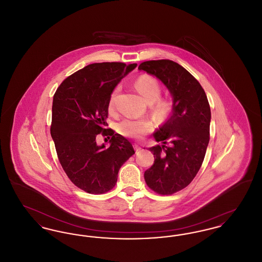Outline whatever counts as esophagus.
<instances>
[{"label":"esophagus","mask_w":262,"mask_h":262,"mask_svg":"<svg viewBox=\"0 0 262 262\" xmlns=\"http://www.w3.org/2000/svg\"><path fill=\"white\" fill-rule=\"evenodd\" d=\"M135 149H136V151H140V149H141V147H140V146H138V145H137V144H136V145H135Z\"/></svg>","instance_id":"1"}]
</instances>
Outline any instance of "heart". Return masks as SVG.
<instances>
[{
  "mask_svg": "<svg viewBox=\"0 0 262 262\" xmlns=\"http://www.w3.org/2000/svg\"><path fill=\"white\" fill-rule=\"evenodd\" d=\"M135 86L137 88L138 93L147 103H153L152 110L156 116L163 117L169 112L171 108V103L168 100L158 99L161 94V86L154 77L147 75H140L136 80ZM118 90L119 88H116L113 91L111 97L109 99L108 107L110 111L114 109V102ZM152 128L153 123L148 119L126 118L121 121L117 125V129L121 135L133 138H139L151 132Z\"/></svg>",
  "mask_w": 262,
  "mask_h": 262,
  "instance_id": "1",
  "label": "heart"
}]
</instances>
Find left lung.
I'll list each match as a JSON object with an SVG mask.
<instances>
[{"mask_svg":"<svg viewBox=\"0 0 262 262\" xmlns=\"http://www.w3.org/2000/svg\"><path fill=\"white\" fill-rule=\"evenodd\" d=\"M138 70L158 78L173 99L170 118L153 135L162 144L150 147L154 164L144 173L152 190L172 194L187 187L200 171L209 142L210 106L200 82L179 63L147 61Z\"/></svg>","mask_w":262,"mask_h":262,"instance_id":"8db88e82","label":"left lung"}]
</instances>
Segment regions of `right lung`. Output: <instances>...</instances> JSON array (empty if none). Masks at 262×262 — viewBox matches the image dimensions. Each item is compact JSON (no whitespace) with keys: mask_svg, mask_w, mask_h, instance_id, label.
<instances>
[{"mask_svg":"<svg viewBox=\"0 0 262 262\" xmlns=\"http://www.w3.org/2000/svg\"><path fill=\"white\" fill-rule=\"evenodd\" d=\"M137 63L96 62L70 75L57 89L52 106L51 137L63 171L75 186L100 194L115 187L122 165L135 154L132 143L106 128L111 94ZM101 132L111 145L98 146Z\"/></svg>","mask_w":262,"mask_h":262,"instance_id":"obj_1","label":"right lung"}]
</instances>
